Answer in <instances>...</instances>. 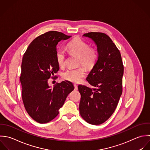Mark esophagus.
I'll list each match as a JSON object with an SVG mask.
<instances>
[{"mask_svg": "<svg viewBox=\"0 0 150 150\" xmlns=\"http://www.w3.org/2000/svg\"><path fill=\"white\" fill-rule=\"evenodd\" d=\"M74 86L75 87V90H78V86L76 84H74Z\"/></svg>", "mask_w": 150, "mask_h": 150, "instance_id": "obj_1", "label": "esophagus"}]
</instances>
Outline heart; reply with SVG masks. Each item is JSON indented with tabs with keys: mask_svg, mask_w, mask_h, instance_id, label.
<instances>
[{
	"mask_svg": "<svg viewBox=\"0 0 150 150\" xmlns=\"http://www.w3.org/2000/svg\"><path fill=\"white\" fill-rule=\"evenodd\" d=\"M67 50L71 55L78 57V65L82 64L86 69H91L98 59V52L95 48L89 47L84 40L76 37L71 40L67 45ZM58 64L64 67L66 55L62 50H59L56 54ZM85 76V69L82 67L76 69H68L62 74L63 78L72 82H79Z\"/></svg>",
	"mask_w": 150,
	"mask_h": 150,
	"instance_id": "obj_1",
	"label": "heart"
}]
</instances>
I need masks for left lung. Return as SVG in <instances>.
<instances>
[{"label": "left lung", "instance_id": "left-lung-1", "mask_svg": "<svg viewBox=\"0 0 150 150\" xmlns=\"http://www.w3.org/2000/svg\"><path fill=\"white\" fill-rule=\"evenodd\" d=\"M84 37L96 44L98 59L86 80L93 88L79 85V112L88 123L99 125L115 112L122 94L124 67L120 52L111 38L103 33L91 32Z\"/></svg>", "mask_w": 150, "mask_h": 150}]
</instances>
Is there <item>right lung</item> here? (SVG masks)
Returning <instances> with one entry per match:
<instances>
[{"label": "right lung", "instance_id": "1", "mask_svg": "<svg viewBox=\"0 0 150 150\" xmlns=\"http://www.w3.org/2000/svg\"><path fill=\"white\" fill-rule=\"evenodd\" d=\"M71 37L56 31L47 32L35 38L23 55L20 76L22 99L28 114L39 123L53 120L74 89L68 81L57 83L53 88L48 83L51 75L59 69L56 59L57 45Z\"/></svg>", "mask_w": 150, "mask_h": 150}]
</instances>
